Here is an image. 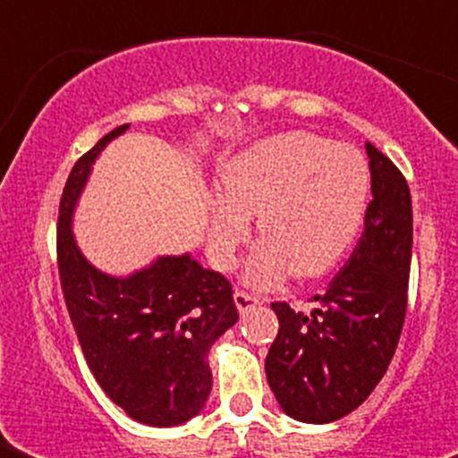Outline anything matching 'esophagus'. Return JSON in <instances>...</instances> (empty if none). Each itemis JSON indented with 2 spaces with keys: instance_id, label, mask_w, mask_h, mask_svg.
<instances>
[{
  "instance_id": "esophagus-1",
  "label": "esophagus",
  "mask_w": 458,
  "mask_h": 458,
  "mask_svg": "<svg viewBox=\"0 0 458 458\" xmlns=\"http://www.w3.org/2000/svg\"><path fill=\"white\" fill-rule=\"evenodd\" d=\"M233 300H235V306L240 313H247L250 309H254L257 304H261V300H259V297L242 293V290H237V293L233 294Z\"/></svg>"
}]
</instances>
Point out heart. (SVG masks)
Listing matches in <instances>:
<instances>
[{
  "label": "heart",
  "instance_id": "obj_1",
  "mask_svg": "<svg viewBox=\"0 0 458 458\" xmlns=\"http://www.w3.org/2000/svg\"><path fill=\"white\" fill-rule=\"evenodd\" d=\"M370 190V165L354 147L311 132L266 138L223 165L221 192L208 199V254L228 268L257 216L261 240L244 283L273 287L290 273L318 278L356 242Z\"/></svg>",
  "mask_w": 458,
  "mask_h": 458
}]
</instances>
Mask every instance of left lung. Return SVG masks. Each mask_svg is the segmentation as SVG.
<instances>
[{"label": "left lung", "instance_id": "left-lung-1", "mask_svg": "<svg viewBox=\"0 0 458 458\" xmlns=\"http://www.w3.org/2000/svg\"><path fill=\"white\" fill-rule=\"evenodd\" d=\"M373 199L363 235L316 294L311 313L276 301L280 330L266 377L280 409L301 423H333L361 406L383 380L406 316L413 211L404 175L366 142Z\"/></svg>", "mask_w": 458, "mask_h": 458}]
</instances>
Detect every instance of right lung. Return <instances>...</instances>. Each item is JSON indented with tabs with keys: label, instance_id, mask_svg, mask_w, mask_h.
I'll list each match as a JSON object with an SVG mask.
<instances>
[{
	"label": "right lung",
	"instance_id": "obj_1",
	"mask_svg": "<svg viewBox=\"0 0 458 458\" xmlns=\"http://www.w3.org/2000/svg\"><path fill=\"white\" fill-rule=\"evenodd\" d=\"M125 123L75 161L59 207L64 300L92 376L132 420L154 428L187 423L211 392L208 349L237 323L233 287L185 254H164L140 271L111 276L75 242V207L92 165Z\"/></svg>",
	"mask_w": 458,
	"mask_h": 458
}]
</instances>
